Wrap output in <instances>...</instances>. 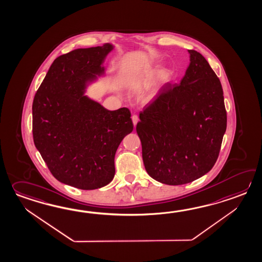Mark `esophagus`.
Segmentation results:
<instances>
[{
    "label": "esophagus",
    "instance_id": "1",
    "mask_svg": "<svg viewBox=\"0 0 262 262\" xmlns=\"http://www.w3.org/2000/svg\"><path fill=\"white\" fill-rule=\"evenodd\" d=\"M132 119H133L134 126H136V124L139 121V117H138V116H137V115H134V116L132 117Z\"/></svg>",
    "mask_w": 262,
    "mask_h": 262
}]
</instances>
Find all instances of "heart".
Wrapping results in <instances>:
<instances>
[{
    "instance_id": "1",
    "label": "heart",
    "mask_w": 262,
    "mask_h": 262,
    "mask_svg": "<svg viewBox=\"0 0 262 262\" xmlns=\"http://www.w3.org/2000/svg\"><path fill=\"white\" fill-rule=\"evenodd\" d=\"M169 77H170V75H169L168 72H162L161 73V75H160V80L162 81H168L169 80Z\"/></svg>"
}]
</instances>
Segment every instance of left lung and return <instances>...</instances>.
<instances>
[{"mask_svg": "<svg viewBox=\"0 0 262 262\" xmlns=\"http://www.w3.org/2000/svg\"><path fill=\"white\" fill-rule=\"evenodd\" d=\"M189 53L191 62L181 83H166L140 113L136 126L147 174L168 185L207 174L227 129L221 81L201 53Z\"/></svg>", "mask_w": 262, "mask_h": 262, "instance_id": "8db88e82", "label": "left lung"}]
</instances>
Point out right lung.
<instances>
[{
  "label": "right lung",
  "mask_w": 262,
  "mask_h": 262,
  "mask_svg": "<svg viewBox=\"0 0 262 262\" xmlns=\"http://www.w3.org/2000/svg\"><path fill=\"white\" fill-rule=\"evenodd\" d=\"M112 50L105 44L59 56L33 101L35 147L57 181L81 190L110 183L117 147L134 129L128 108L106 110L82 95Z\"/></svg>",
  "instance_id": "1"
}]
</instances>
